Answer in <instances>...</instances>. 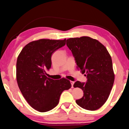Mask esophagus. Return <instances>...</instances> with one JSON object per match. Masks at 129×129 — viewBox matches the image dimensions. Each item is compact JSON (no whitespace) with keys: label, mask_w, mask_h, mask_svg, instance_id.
<instances>
[{"label":"esophagus","mask_w":129,"mask_h":129,"mask_svg":"<svg viewBox=\"0 0 129 129\" xmlns=\"http://www.w3.org/2000/svg\"><path fill=\"white\" fill-rule=\"evenodd\" d=\"M71 85H72V88H73V84H74V83H75V82L74 81H71Z\"/></svg>","instance_id":"1"}]
</instances>
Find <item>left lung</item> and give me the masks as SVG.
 Segmentation results:
<instances>
[{
  "instance_id": "8db88e82",
  "label": "left lung",
  "mask_w": 129,
  "mask_h": 129,
  "mask_svg": "<svg viewBox=\"0 0 129 129\" xmlns=\"http://www.w3.org/2000/svg\"><path fill=\"white\" fill-rule=\"evenodd\" d=\"M67 45L75 57L77 69L85 73L88 78L86 83L77 81L73 85L84 91V96L76 103L86 110H97L107 101L114 84L110 54L99 40L88 36L69 38Z\"/></svg>"
}]
</instances>
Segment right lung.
<instances>
[{"label": "right lung", "instance_id": "1", "mask_svg": "<svg viewBox=\"0 0 129 129\" xmlns=\"http://www.w3.org/2000/svg\"><path fill=\"white\" fill-rule=\"evenodd\" d=\"M65 43V39L35 40L27 44L17 57V85L27 102L38 112H48L55 108L62 91L72 86L67 78L57 80L47 77L52 53Z\"/></svg>", "mask_w": 129, "mask_h": 129}]
</instances>
